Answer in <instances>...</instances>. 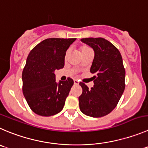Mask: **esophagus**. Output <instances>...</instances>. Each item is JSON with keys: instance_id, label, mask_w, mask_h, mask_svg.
<instances>
[{"instance_id": "1", "label": "esophagus", "mask_w": 148, "mask_h": 148, "mask_svg": "<svg viewBox=\"0 0 148 148\" xmlns=\"http://www.w3.org/2000/svg\"><path fill=\"white\" fill-rule=\"evenodd\" d=\"M74 84H75V85H78V84H79V81L76 79L74 80Z\"/></svg>"}]
</instances>
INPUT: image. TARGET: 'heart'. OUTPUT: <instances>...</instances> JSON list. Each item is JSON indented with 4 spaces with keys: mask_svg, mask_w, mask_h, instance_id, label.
I'll return each mask as SVG.
<instances>
[{
    "mask_svg": "<svg viewBox=\"0 0 148 148\" xmlns=\"http://www.w3.org/2000/svg\"><path fill=\"white\" fill-rule=\"evenodd\" d=\"M91 50V49H89V48L88 47V46H82L81 47V54H83V53H85V52Z\"/></svg>",
    "mask_w": 148,
    "mask_h": 148,
    "instance_id": "obj_1",
    "label": "heart"
}]
</instances>
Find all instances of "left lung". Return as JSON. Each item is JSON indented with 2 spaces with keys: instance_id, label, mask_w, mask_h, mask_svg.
I'll return each mask as SVG.
<instances>
[{
  "instance_id": "obj_1",
  "label": "left lung",
  "mask_w": 148,
  "mask_h": 148,
  "mask_svg": "<svg viewBox=\"0 0 148 148\" xmlns=\"http://www.w3.org/2000/svg\"><path fill=\"white\" fill-rule=\"evenodd\" d=\"M81 41L94 51L90 72L94 74V87L88 89L80 83L83 92L78 97L81 112L99 118L109 114L116 107L125 89V68L121 54L113 44L102 38H82Z\"/></svg>"
}]
</instances>
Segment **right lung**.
I'll return each mask as SVG.
<instances>
[{"instance_id":"add662e5","label":"right lung","mask_w":148,"mask_h":148,"mask_svg":"<svg viewBox=\"0 0 148 148\" xmlns=\"http://www.w3.org/2000/svg\"><path fill=\"white\" fill-rule=\"evenodd\" d=\"M76 38H47L35 46L22 71V91L30 109L51 116L63 109L74 81L56 82L55 70L64 67L66 51Z\"/></svg>"}]
</instances>
